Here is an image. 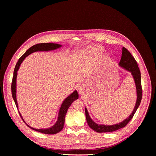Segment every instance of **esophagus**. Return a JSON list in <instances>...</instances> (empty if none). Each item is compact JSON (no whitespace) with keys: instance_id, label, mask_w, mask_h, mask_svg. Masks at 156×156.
Returning <instances> with one entry per match:
<instances>
[{"instance_id":"obj_1","label":"esophagus","mask_w":156,"mask_h":156,"mask_svg":"<svg viewBox=\"0 0 156 156\" xmlns=\"http://www.w3.org/2000/svg\"><path fill=\"white\" fill-rule=\"evenodd\" d=\"M77 90L79 92V94H83V92L84 91V87L83 86H81H81H78V87H77Z\"/></svg>"}]
</instances>
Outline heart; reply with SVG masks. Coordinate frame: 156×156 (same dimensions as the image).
Segmentation results:
<instances>
[{"label":"heart","mask_w":156,"mask_h":156,"mask_svg":"<svg viewBox=\"0 0 156 156\" xmlns=\"http://www.w3.org/2000/svg\"><path fill=\"white\" fill-rule=\"evenodd\" d=\"M92 50L95 52H101L102 51V48L101 47H99V46H96L94 47V48H92Z\"/></svg>","instance_id":"obj_1"}]
</instances>
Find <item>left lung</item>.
<instances>
[{"instance_id": "8db88e82", "label": "left lung", "mask_w": 156, "mask_h": 156, "mask_svg": "<svg viewBox=\"0 0 156 156\" xmlns=\"http://www.w3.org/2000/svg\"><path fill=\"white\" fill-rule=\"evenodd\" d=\"M119 64L122 68H123L126 70H127L128 72H131L132 76H133L134 79L136 89V101L135 103V106L134 107L133 112H131V115H129L128 118H127L126 119L120 122V123L111 126L98 124L95 123V122L91 119V118L90 117L87 108H85V115L87 123L90 128H92L94 131H96L98 133L112 132L125 127L127 124H128V122L132 119V118L133 117L136 111L137 110V108L140 105L141 99H142L143 90L142 87H141V76L140 70L135 59L125 48H122V57Z\"/></svg>"}]
</instances>
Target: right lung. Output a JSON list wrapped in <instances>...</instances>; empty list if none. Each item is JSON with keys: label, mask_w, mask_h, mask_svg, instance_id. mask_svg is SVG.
<instances>
[{"label": "right lung", "mask_w": 156, "mask_h": 156, "mask_svg": "<svg viewBox=\"0 0 156 156\" xmlns=\"http://www.w3.org/2000/svg\"><path fill=\"white\" fill-rule=\"evenodd\" d=\"M60 47H62V45L60 44H53V43H43V44H37L36 45H34L32 46L31 48H30L29 49H28L26 53L23 54L20 58L19 59L18 62H17L15 69H14V72H13V79H12V97L14 100V102L16 103V105L17 108H18V104L17 102V99H16V79H17V71L20 68V66L21 64L24 59L27 57V56H29L30 54L34 53V52L36 51H51V50H55L58 48H60ZM79 98L78 93L77 90H75L72 94L67 98H66L62 102V105H61V107L60 108L59 110V113H58V117L57 121L55 123L54 126L52 127H49V128H47V129H35L33 128V127H30V126L28 125L26 122L23 120V117L21 115L20 113V115L23 122H25V124L29 127L30 128H31L33 130H35L36 131L40 132V133H44V134H48V135H53L56 134L60 132L61 130L63 129L64 125V121H65V116L66 114L68 111V108L69 106L72 105V103H73V101L77 100Z\"/></svg>", "instance_id": "obj_1"}]
</instances>
